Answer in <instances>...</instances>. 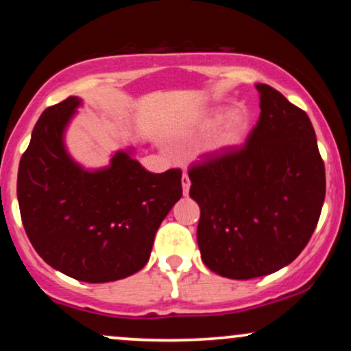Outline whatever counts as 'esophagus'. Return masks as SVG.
Segmentation results:
<instances>
[{"label":"esophagus","instance_id":"obj_1","mask_svg":"<svg viewBox=\"0 0 351 351\" xmlns=\"http://www.w3.org/2000/svg\"><path fill=\"white\" fill-rule=\"evenodd\" d=\"M181 186H183V195L188 196L189 186H191V181H189L186 173H183V176H181Z\"/></svg>","mask_w":351,"mask_h":351}]
</instances>
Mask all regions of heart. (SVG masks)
<instances>
[{
	"label": "heart",
	"mask_w": 351,
	"mask_h": 351,
	"mask_svg": "<svg viewBox=\"0 0 351 351\" xmlns=\"http://www.w3.org/2000/svg\"><path fill=\"white\" fill-rule=\"evenodd\" d=\"M199 134H209L206 153L211 158H224L244 147L251 132V114L245 107L229 108L226 106L209 107L195 122Z\"/></svg>",
	"instance_id": "heart-1"
}]
</instances>
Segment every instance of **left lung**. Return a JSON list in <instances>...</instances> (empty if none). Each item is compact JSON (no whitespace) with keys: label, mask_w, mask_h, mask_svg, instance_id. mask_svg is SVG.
Masks as SVG:
<instances>
[{"label":"left lung","mask_w":351,"mask_h":351,"mask_svg":"<svg viewBox=\"0 0 351 351\" xmlns=\"http://www.w3.org/2000/svg\"><path fill=\"white\" fill-rule=\"evenodd\" d=\"M256 88L261 115L244 147L189 170V196L201 209V259L237 280L291 264L315 231L325 199V167L308 115L276 88Z\"/></svg>","instance_id":"1"}]
</instances>
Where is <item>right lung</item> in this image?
I'll return each mask as SVG.
<instances>
[{"label": "right lung", "mask_w": 351, "mask_h": 351, "mask_svg": "<svg viewBox=\"0 0 351 351\" xmlns=\"http://www.w3.org/2000/svg\"><path fill=\"white\" fill-rule=\"evenodd\" d=\"M80 106L69 97L39 117L19 162L18 203L24 231L51 267L102 284L148 263L160 224L183 195L181 171H147L134 147L107 167L84 168L64 140Z\"/></svg>", "instance_id": "1"}]
</instances>
